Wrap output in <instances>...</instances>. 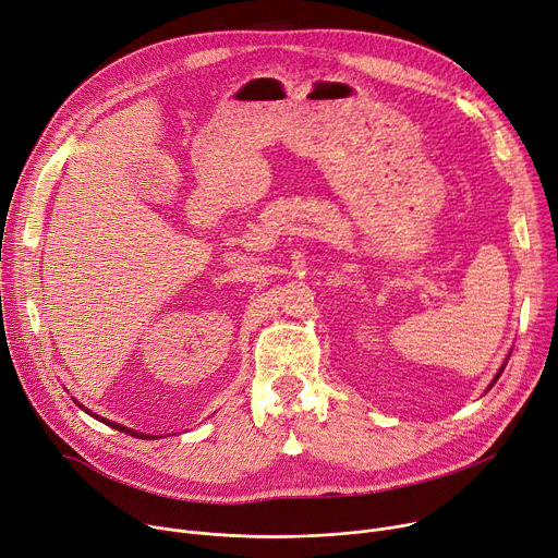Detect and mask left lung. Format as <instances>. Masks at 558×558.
<instances>
[{
	"mask_svg": "<svg viewBox=\"0 0 558 558\" xmlns=\"http://www.w3.org/2000/svg\"><path fill=\"white\" fill-rule=\"evenodd\" d=\"M502 372H505V365H502V367H500V372H498V374H496V378H494V383H496V380H498V378H500V374H502ZM494 383H490V385H494Z\"/></svg>",
	"mask_w": 558,
	"mask_h": 558,
	"instance_id": "left-lung-1",
	"label": "left lung"
}]
</instances>
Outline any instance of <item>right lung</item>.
I'll use <instances>...</instances> for the list:
<instances>
[{
    "instance_id": "right-lung-1",
    "label": "right lung",
    "mask_w": 558,
    "mask_h": 558,
    "mask_svg": "<svg viewBox=\"0 0 558 558\" xmlns=\"http://www.w3.org/2000/svg\"><path fill=\"white\" fill-rule=\"evenodd\" d=\"M83 408V405H81ZM85 410V408H83ZM87 412V410H85ZM92 414V412H89ZM92 416H96V414H92ZM98 421H104L106 425H110V428H114V430H121V433H125V435H133V437H140V439H153L150 435H142V433H135V430H130V428H125V425H119V423H114V421H106L104 416H96Z\"/></svg>"
}]
</instances>
